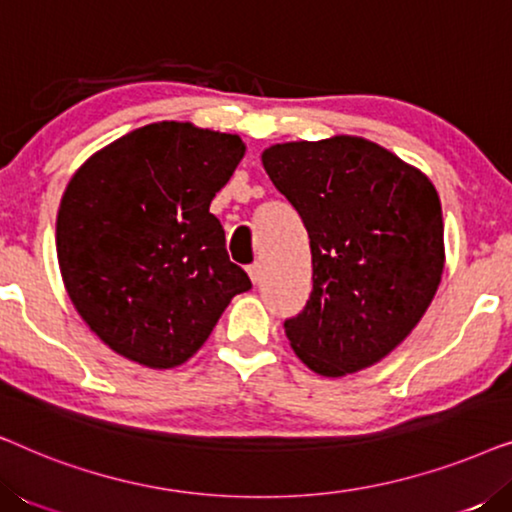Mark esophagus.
<instances>
[{"label": "esophagus", "instance_id": "34e87169", "mask_svg": "<svg viewBox=\"0 0 512 512\" xmlns=\"http://www.w3.org/2000/svg\"><path fill=\"white\" fill-rule=\"evenodd\" d=\"M249 277H251V282H254V284L261 282V277H263V270H261V265H258V263L249 265Z\"/></svg>", "mask_w": 512, "mask_h": 512}]
</instances>
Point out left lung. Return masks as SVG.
Here are the masks:
<instances>
[{"instance_id": "obj_1", "label": "left lung", "mask_w": 512, "mask_h": 512, "mask_svg": "<svg viewBox=\"0 0 512 512\" xmlns=\"http://www.w3.org/2000/svg\"><path fill=\"white\" fill-rule=\"evenodd\" d=\"M263 167L310 235L312 293L284 321L300 361L356 373L401 345L436 296L443 212L422 172L368 139L275 144Z\"/></svg>"}]
</instances>
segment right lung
I'll list each match as a JSON object with an SVG mask.
<instances>
[{
  "label": "right lung",
  "mask_w": 512,
  "mask_h": 512,
  "mask_svg": "<svg viewBox=\"0 0 512 512\" xmlns=\"http://www.w3.org/2000/svg\"><path fill=\"white\" fill-rule=\"evenodd\" d=\"M242 156L237 135L163 121L104 146L67 184L55 223L62 282L116 354L181 366L251 289L209 212Z\"/></svg>",
  "instance_id": "add662e5"
}]
</instances>
